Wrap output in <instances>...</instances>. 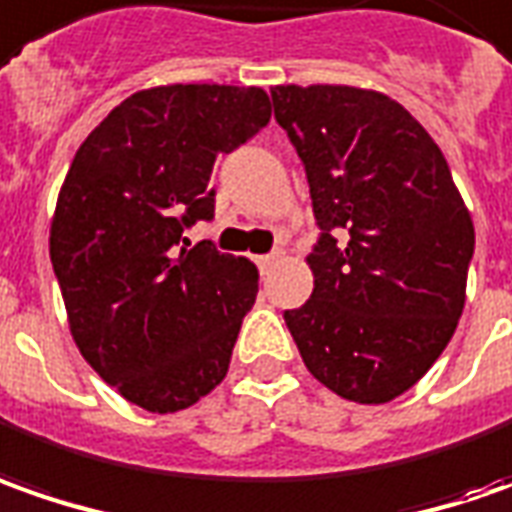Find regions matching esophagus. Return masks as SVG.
I'll return each mask as SVG.
<instances>
[{"instance_id":"1","label":"esophagus","mask_w":512,"mask_h":512,"mask_svg":"<svg viewBox=\"0 0 512 512\" xmlns=\"http://www.w3.org/2000/svg\"><path fill=\"white\" fill-rule=\"evenodd\" d=\"M255 260H257V266H260V272H269L274 263L280 260V252H272V255H260V257H255Z\"/></svg>"}]
</instances>
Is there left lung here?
<instances>
[{
  "mask_svg": "<svg viewBox=\"0 0 512 512\" xmlns=\"http://www.w3.org/2000/svg\"><path fill=\"white\" fill-rule=\"evenodd\" d=\"M274 118L309 178L314 291L286 311L314 379L382 405L428 374L465 309L473 221L448 161L399 101L348 84H277Z\"/></svg>",
  "mask_w": 512,
  "mask_h": 512,
  "instance_id": "left-lung-1",
  "label": "left lung"
}]
</instances>
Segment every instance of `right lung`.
Segmentation results:
<instances>
[{
	"label": "right lung",
	"mask_w": 512,
	"mask_h": 512,
	"mask_svg": "<svg viewBox=\"0 0 512 512\" xmlns=\"http://www.w3.org/2000/svg\"><path fill=\"white\" fill-rule=\"evenodd\" d=\"M272 118L260 87L167 84L124 98L67 169L50 260L81 357L127 402L175 414L221 385L257 269L189 246L215 161Z\"/></svg>",
	"instance_id": "add662e5"
}]
</instances>
